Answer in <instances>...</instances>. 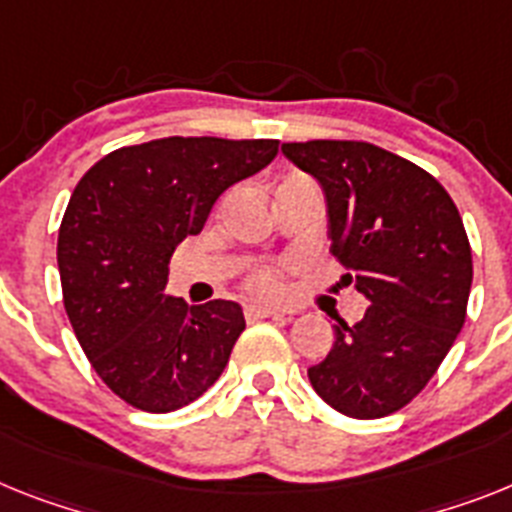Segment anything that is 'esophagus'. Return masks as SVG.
Masks as SVG:
<instances>
[{
	"label": "esophagus",
	"instance_id": "obj_1",
	"mask_svg": "<svg viewBox=\"0 0 512 512\" xmlns=\"http://www.w3.org/2000/svg\"><path fill=\"white\" fill-rule=\"evenodd\" d=\"M247 317H273V320H291V317H294V312H289V309L265 307V304H249Z\"/></svg>",
	"mask_w": 512,
	"mask_h": 512
}]
</instances>
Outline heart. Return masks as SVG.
I'll list each match as a JSON object with an SVG mask.
<instances>
[{
	"mask_svg": "<svg viewBox=\"0 0 512 512\" xmlns=\"http://www.w3.org/2000/svg\"><path fill=\"white\" fill-rule=\"evenodd\" d=\"M249 291L257 296H278L283 291L281 276L276 270H260V273L249 278Z\"/></svg>",
	"mask_w": 512,
	"mask_h": 512,
	"instance_id": "b5f03b06",
	"label": "heart"
}]
</instances>
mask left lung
<instances>
[{"instance_id":"obj_1","label":"left lung","mask_w":512,"mask_h":512,"mask_svg":"<svg viewBox=\"0 0 512 512\" xmlns=\"http://www.w3.org/2000/svg\"><path fill=\"white\" fill-rule=\"evenodd\" d=\"M328 205L330 252L369 302L307 369L322 401L354 419L403 409L432 380L466 322L474 278L461 213L435 176L356 140L283 143Z\"/></svg>"}]
</instances>
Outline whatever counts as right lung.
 Segmentation results:
<instances>
[{
  "instance_id": "obj_1",
  "label": "right lung",
  "mask_w": 512,
  "mask_h": 512,
  "mask_svg": "<svg viewBox=\"0 0 512 512\" xmlns=\"http://www.w3.org/2000/svg\"><path fill=\"white\" fill-rule=\"evenodd\" d=\"M276 153L278 140L161 137L114 150L77 182L57 242L64 309L98 377L135 409H182L229 364L242 307L166 296L169 260L221 192Z\"/></svg>"
}]
</instances>
